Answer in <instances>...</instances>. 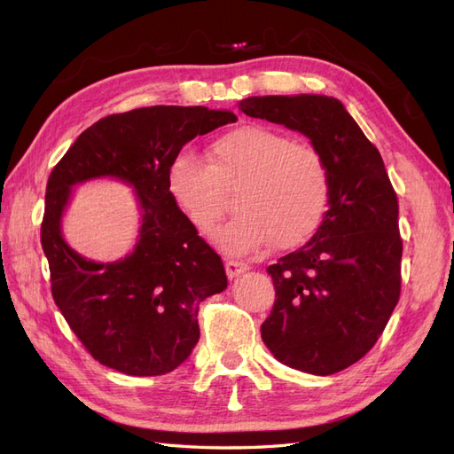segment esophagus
<instances>
[{
    "label": "esophagus",
    "instance_id": "1",
    "mask_svg": "<svg viewBox=\"0 0 454 454\" xmlns=\"http://www.w3.org/2000/svg\"><path fill=\"white\" fill-rule=\"evenodd\" d=\"M225 270L229 278H237L239 274L248 270V265L242 263V261H235V259H227L225 261Z\"/></svg>",
    "mask_w": 454,
    "mask_h": 454
}]
</instances>
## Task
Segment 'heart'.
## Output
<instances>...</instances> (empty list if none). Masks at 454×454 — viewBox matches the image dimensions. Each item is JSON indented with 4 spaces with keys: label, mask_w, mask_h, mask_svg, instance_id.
Masks as SVG:
<instances>
[{
    "label": "heart",
    "mask_w": 454,
    "mask_h": 454,
    "mask_svg": "<svg viewBox=\"0 0 454 454\" xmlns=\"http://www.w3.org/2000/svg\"><path fill=\"white\" fill-rule=\"evenodd\" d=\"M212 164L195 153L177 155L168 189L199 231L208 232L225 214V191L243 185L240 212L214 232V244L232 255L254 254L272 242L287 250L305 242L322 223L329 200V172L310 145L267 127L225 132L210 147Z\"/></svg>",
    "instance_id": "1"
}]
</instances>
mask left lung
Here are the masks:
<instances>
[{
    "mask_svg": "<svg viewBox=\"0 0 454 454\" xmlns=\"http://www.w3.org/2000/svg\"><path fill=\"white\" fill-rule=\"evenodd\" d=\"M250 117L305 134L329 172V210L314 237L270 265L274 307L261 337L274 358L333 375L373 348L402 290L397 197L379 149L337 98L252 96Z\"/></svg>",
    "mask_w": 454,
    "mask_h": 454,
    "instance_id": "1",
    "label": "left lung"
}]
</instances>
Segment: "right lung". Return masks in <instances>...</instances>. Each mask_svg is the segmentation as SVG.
<instances>
[{"label": "right lung", "instance_id": "1", "mask_svg": "<svg viewBox=\"0 0 454 454\" xmlns=\"http://www.w3.org/2000/svg\"><path fill=\"white\" fill-rule=\"evenodd\" d=\"M235 121V114L202 106H151L107 115L52 168L41 223L52 299L102 365L134 377L164 375L199 342V305L223 292L227 277L222 257L177 208L168 168L195 136ZM94 176L132 184L141 204L137 248L114 264L79 256L59 231L71 187Z\"/></svg>", "mask_w": 454, "mask_h": 454}]
</instances>
